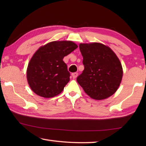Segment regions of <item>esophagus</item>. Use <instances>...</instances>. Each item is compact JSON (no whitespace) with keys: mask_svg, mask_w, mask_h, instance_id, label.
<instances>
[{"mask_svg":"<svg viewBox=\"0 0 146 146\" xmlns=\"http://www.w3.org/2000/svg\"><path fill=\"white\" fill-rule=\"evenodd\" d=\"M78 76V73H72V76L73 78H76Z\"/></svg>","mask_w":146,"mask_h":146,"instance_id":"1","label":"esophagus"}]
</instances>
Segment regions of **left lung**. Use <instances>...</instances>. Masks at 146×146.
<instances>
[{
	"instance_id": "1",
	"label": "left lung",
	"mask_w": 146,
	"mask_h": 146,
	"mask_svg": "<svg viewBox=\"0 0 146 146\" xmlns=\"http://www.w3.org/2000/svg\"><path fill=\"white\" fill-rule=\"evenodd\" d=\"M84 70L76 80L91 98L102 100L113 95L121 83L123 70L119 59L108 46L80 44Z\"/></svg>"
}]
</instances>
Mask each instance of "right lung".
Masks as SVG:
<instances>
[{"label": "right lung", "mask_w": 146, "mask_h": 146, "mask_svg": "<svg viewBox=\"0 0 146 146\" xmlns=\"http://www.w3.org/2000/svg\"><path fill=\"white\" fill-rule=\"evenodd\" d=\"M77 47L72 41H53L41 46L35 53L26 73L29 87L35 93L51 98L63 91L70 76L63 58Z\"/></svg>", "instance_id": "1"}]
</instances>
